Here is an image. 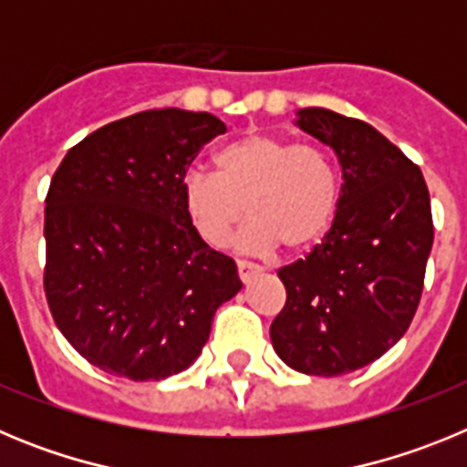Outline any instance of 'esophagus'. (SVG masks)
Returning a JSON list of instances; mask_svg holds the SVG:
<instances>
[{
    "label": "esophagus",
    "instance_id": "esophagus-1",
    "mask_svg": "<svg viewBox=\"0 0 467 467\" xmlns=\"http://www.w3.org/2000/svg\"><path fill=\"white\" fill-rule=\"evenodd\" d=\"M236 269H238V278H241L243 283H247V280H250L254 274H257L259 266H257V264H253V262H245V259H238Z\"/></svg>",
    "mask_w": 467,
    "mask_h": 467
}]
</instances>
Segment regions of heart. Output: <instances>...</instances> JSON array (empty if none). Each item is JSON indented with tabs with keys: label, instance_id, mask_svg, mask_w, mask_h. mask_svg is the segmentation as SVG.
<instances>
[{
	"label": "heart",
	"instance_id": "1",
	"mask_svg": "<svg viewBox=\"0 0 467 467\" xmlns=\"http://www.w3.org/2000/svg\"><path fill=\"white\" fill-rule=\"evenodd\" d=\"M217 168H192L182 177L184 213L208 245H226L245 208L253 220L238 234V247L247 253H274L278 245L304 253L332 226L339 171L316 144L247 133L217 151Z\"/></svg>",
	"mask_w": 467,
	"mask_h": 467
}]
</instances>
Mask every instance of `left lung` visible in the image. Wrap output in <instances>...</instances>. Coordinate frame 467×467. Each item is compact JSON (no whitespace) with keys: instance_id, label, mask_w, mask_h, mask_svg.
<instances>
[{"instance_id":"obj_1","label":"left lung","mask_w":467,"mask_h":467,"mask_svg":"<svg viewBox=\"0 0 467 467\" xmlns=\"http://www.w3.org/2000/svg\"><path fill=\"white\" fill-rule=\"evenodd\" d=\"M296 126L332 147L344 184L323 243L278 271L287 299L271 344L296 372L339 377L410 329L432 247L431 196L419 166L369 123L308 107Z\"/></svg>"}]
</instances>
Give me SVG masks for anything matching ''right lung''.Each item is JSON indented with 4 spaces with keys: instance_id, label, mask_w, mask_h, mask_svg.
<instances>
[{
    "instance_id": "right-lung-1",
    "label": "right lung",
    "mask_w": 467,
    "mask_h": 467,
    "mask_svg": "<svg viewBox=\"0 0 467 467\" xmlns=\"http://www.w3.org/2000/svg\"><path fill=\"white\" fill-rule=\"evenodd\" d=\"M226 126L208 111H138L74 144L44 210V292L57 329L102 372L159 381L201 356L236 262L189 222L182 177Z\"/></svg>"
}]
</instances>
